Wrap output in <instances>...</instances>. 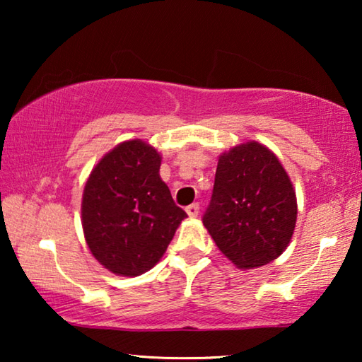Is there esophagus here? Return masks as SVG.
Wrapping results in <instances>:
<instances>
[{"mask_svg":"<svg viewBox=\"0 0 362 362\" xmlns=\"http://www.w3.org/2000/svg\"><path fill=\"white\" fill-rule=\"evenodd\" d=\"M187 214L189 217H198V214H199V204L198 203H193V204H189V206H187Z\"/></svg>","mask_w":362,"mask_h":362,"instance_id":"34e87169","label":"esophagus"}]
</instances>
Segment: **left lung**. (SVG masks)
Masks as SVG:
<instances>
[{
  "mask_svg": "<svg viewBox=\"0 0 362 362\" xmlns=\"http://www.w3.org/2000/svg\"><path fill=\"white\" fill-rule=\"evenodd\" d=\"M296 220V192L274 153L247 142L220 156L203 223L235 265L254 268L276 259Z\"/></svg>",
  "mask_w": 362,
  "mask_h": 362,
  "instance_id": "1",
  "label": "left lung"
}]
</instances>
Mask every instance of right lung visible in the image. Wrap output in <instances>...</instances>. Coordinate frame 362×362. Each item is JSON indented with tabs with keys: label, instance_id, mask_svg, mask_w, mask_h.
I'll list each match as a JSON object with an SVG mask.
<instances>
[{
	"label": "right lung",
	"instance_id": "add662e5",
	"mask_svg": "<svg viewBox=\"0 0 362 362\" xmlns=\"http://www.w3.org/2000/svg\"><path fill=\"white\" fill-rule=\"evenodd\" d=\"M161 156L142 140L107 153L83 194V230L90 252L110 272L139 276L166 252L187 214L159 177Z\"/></svg>",
	"mask_w": 362,
	"mask_h": 362
}]
</instances>
